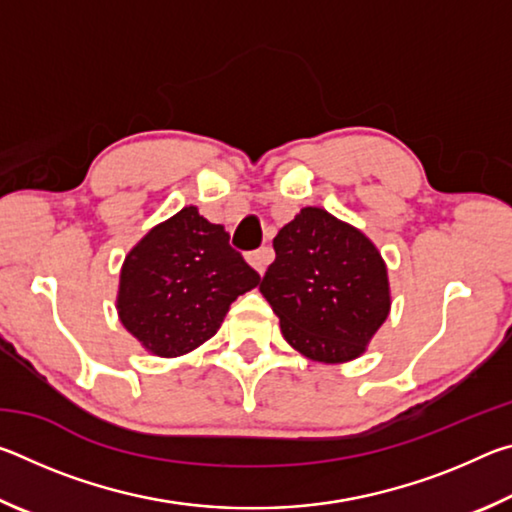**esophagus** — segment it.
Listing matches in <instances>:
<instances>
[{
    "instance_id": "esophagus-1",
    "label": "esophagus",
    "mask_w": 512,
    "mask_h": 512,
    "mask_svg": "<svg viewBox=\"0 0 512 512\" xmlns=\"http://www.w3.org/2000/svg\"><path fill=\"white\" fill-rule=\"evenodd\" d=\"M246 259L259 275H264L266 266L273 262V250L271 248H259V250H253V253H248Z\"/></svg>"
}]
</instances>
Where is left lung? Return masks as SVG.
I'll return each mask as SVG.
<instances>
[{
	"mask_svg": "<svg viewBox=\"0 0 512 512\" xmlns=\"http://www.w3.org/2000/svg\"><path fill=\"white\" fill-rule=\"evenodd\" d=\"M264 293L282 336L318 363H348L391 314L388 268L359 228L323 207H302L273 239Z\"/></svg>",
	"mask_w": 512,
	"mask_h": 512,
	"instance_id": "1",
	"label": "left lung"
}]
</instances>
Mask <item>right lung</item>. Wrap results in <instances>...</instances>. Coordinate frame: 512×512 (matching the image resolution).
I'll list each match as a JSON object with an SVG mask.
<instances>
[{
    "label": "right lung",
    "mask_w": 512,
    "mask_h": 512,
    "mask_svg": "<svg viewBox=\"0 0 512 512\" xmlns=\"http://www.w3.org/2000/svg\"><path fill=\"white\" fill-rule=\"evenodd\" d=\"M257 284L223 225L187 205L128 250L117 316L146 352L176 359L210 341L232 302Z\"/></svg>",
    "instance_id": "right-lung-1"
}]
</instances>
